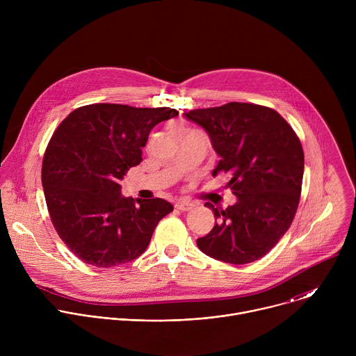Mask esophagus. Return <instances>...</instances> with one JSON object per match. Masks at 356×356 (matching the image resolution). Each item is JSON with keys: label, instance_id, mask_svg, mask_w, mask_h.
Listing matches in <instances>:
<instances>
[{"label": "esophagus", "instance_id": "34e87169", "mask_svg": "<svg viewBox=\"0 0 356 356\" xmlns=\"http://www.w3.org/2000/svg\"><path fill=\"white\" fill-rule=\"evenodd\" d=\"M176 209L177 210H180V211H188V210H191L193 209V201H190V200H184V198H181V200H179V201H176Z\"/></svg>", "mask_w": 356, "mask_h": 356}]
</instances>
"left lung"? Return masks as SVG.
Returning a JSON list of instances; mask_svg holds the SVG:
<instances>
[{"mask_svg":"<svg viewBox=\"0 0 356 356\" xmlns=\"http://www.w3.org/2000/svg\"><path fill=\"white\" fill-rule=\"evenodd\" d=\"M210 136L220 162L213 170L229 175L236 202L213 209L214 228L197 239L206 255L232 265L261 259L289 229L300 201L304 154L300 139L275 110L228 103L183 114Z\"/></svg>","mask_w":356,"mask_h":356,"instance_id":"left-lung-1","label":"left lung"}]
</instances>
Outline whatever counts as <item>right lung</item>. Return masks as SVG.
Here are the masks:
<instances>
[{
  "instance_id": "obj_1",
  "label": "right lung",
  "mask_w": 356,
  "mask_h": 356,
  "mask_svg": "<svg viewBox=\"0 0 356 356\" xmlns=\"http://www.w3.org/2000/svg\"><path fill=\"white\" fill-rule=\"evenodd\" d=\"M175 108L90 104L70 113L49 140L42 186L50 220L84 264L113 268L147 248L158 222L173 211L163 198L121 195V180L142 161L149 132Z\"/></svg>"
}]
</instances>
